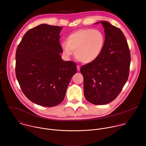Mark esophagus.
<instances>
[{
  "label": "esophagus",
  "mask_w": 146,
  "mask_h": 146,
  "mask_svg": "<svg viewBox=\"0 0 146 146\" xmlns=\"http://www.w3.org/2000/svg\"><path fill=\"white\" fill-rule=\"evenodd\" d=\"M77 69L78 71H80V66L79 65H77Z\"/></svg>",
  "instance_id": "esophagus-1"
}]
</instances>
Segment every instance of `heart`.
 I'll use <instances>...</instances> for the list:
<instances>
[{
    "label": "heart",
    "mask_w": 146,
    "mask_h": 146,
    "mask_svg": "<svg viewBox=\"0 0 146 146\" xmlns=\"http://www.w3.org/2000/svg\"><path fill=\"white\" fill-rule=\"evenodd\" d=\"M105 37L99 30L90 28L79 29L62 44L64 54L69 57L74 52L76 58L83 64H90L100 55L105 45Z\"/></svg>",
    "instance_id": "1"
}]
</instances>
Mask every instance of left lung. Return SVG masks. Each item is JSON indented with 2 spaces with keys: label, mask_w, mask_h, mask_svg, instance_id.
I'll list each match as a JSON object with an SVG mask.
<instances>
[{
  "label": "left lung",
  "mask_w": 146,
  "mask_h": 146,
  "mask_svg": "<svg viewBox=\"0 0 146 146\" xmlns=\"http://www.w3.org/2000/svg\"><path fill=\"white\" fill-rule=\"evenodd\" d=\"M101 23L105 29V42L99 56L82 66L86 99L96 105L108 104L121 91L129 76L131 54L122 32L109 22Z\"/></svg>",
  "instance_id": "left-lung-1"
}]
</instances>
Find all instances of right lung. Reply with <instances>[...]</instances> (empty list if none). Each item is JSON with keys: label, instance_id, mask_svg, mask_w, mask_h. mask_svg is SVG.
Returning <instances> with one entry per match:
<instances>
[{"label": "right lung", "instance_id": "obj_1", "mask_svg": "<svg viewBox=\"0 0 146 146\" xmlns=\"http://www.w3.org/2000/svg\"><path fill=\"white\" fill-rule=\"evenodd\" d=\"M62 28L41 24L29 29L18 46L15 74L24 95L38 105L53 107L65 98L75 62L64 61L59 43Z\"/></svg>", "mask_w": 146, "mask_h": 146}]
</instances>
